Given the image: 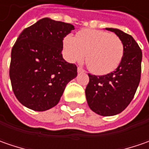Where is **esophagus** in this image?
Masks as SVG:
<instances>
[{
    "instance_id": "1",
    "label": "esophagus",
    "mask_w": 149,
    "mask_h": 149,
    "mask_svg": "<svg viewBox=\"0 0 149 149\" xmlns=\"http://www.w3.org/2000/svg\"><path fill=\"white\" fill-rule=\"evenodd\" d=\"M77 71H78V73L79 74V73H84V70L82 69V68H81V67H78Z\"/></svg>"
}]
</instances>
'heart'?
Returning a JSON list of instances; mask_svg holds the SVG:
<instances>
[{
	"label": "heart",
	"instance_id": "1",
	"mask_svg": "<svg viewBox=\"0 0 149 149\" xmlns=\"http://www.w3.org/2000/svg\"><path fill=\"white\" fill-rule=\"evenodd\" d=\"M63 45L70 62L80 63L86 54L89 70L99 75L113 71L120 64L124 51L118 36L98 30H84L74 37L67 36Z\"/></svg>",
	"mask_w": 149,
	"mask_h": 149
}]
</instances>
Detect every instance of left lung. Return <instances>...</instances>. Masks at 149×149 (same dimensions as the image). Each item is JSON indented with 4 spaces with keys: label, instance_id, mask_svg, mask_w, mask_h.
Instances as JSON below:
<instances>
[{
    "label": "left lung",
    "instance_id": "8db88e82",
    "mask_svg": "<svg viewBox=\"0 0 149 149\" xmlns=\"http://www.w3.org/2000/svg\"><path fill=\"white\" fill-rule=\"evenodd\" d=\"M113 32L123 44V56L116 70L105 75L89 74L85 89L88 105L101 116H113L123 111L130 104L140 82L142 50L129 34L115 28H105Z\"/></svg>",
    "mask_w": 149,
    "mask_h": 149
}]
</instances>
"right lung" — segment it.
Here are the masks:
<instances>
[{
  "label": "right lung",
  "instance_id": "1",
  "mask_svg": "<svg viewBox=\"0 0 149 149\" xmlns=\"http://www.w3.org/2000/svg\"><path fill=\"white\" fill-rule=\"evenodd\" d=\"M71 24L43 18L25 29L11 49L10 79L15 97L26 108L45 111L56 105L77 66L64 60L63 40Z\"/></svg>",
  "mask_w": 149,
  "mask_h": 149
}]
</instances>
